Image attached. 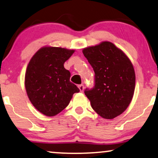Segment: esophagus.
<instances>
[{
    "label": "esophagus",
    "mask_w": 158,
    "mask_h": 158,
    "mask_svg": "<svg viewBox=\"0 0 158 158\" xmlns=\"http://www.w3.org/2000/svg\"><path fill=\"white\" fill-rule=\"evenodd\" d=\"M78 88H79L80 91H81V92H83L84 88H85V87H84V85H83V84H81V85H78Z\"/></svg>",
    "instance_id": "34e87169"
}]
</instances>
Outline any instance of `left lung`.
<instances>
[{"instance_id": "left-lung-1", "label": "left lung", "mask_w": 158, "mask_h": 158, "mask_svg": "<svg viewBox=\"0 0 158 158\" xmlns=\"http://www.w3.org/2000/svg\"><path fill=\"white\" fill-rule=\"evenodd\" d=\"M83 53L95 73V85L85 94L95 111L111 119L129 106L135 88V73L128 57L113 43L86 47Z\"/></svg>"}]
</instances>
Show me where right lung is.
Segmentation results:
<instances>
[{"label": "right lung", "instance_id": "add662e5", "mask_svg": "<svg viewBox=\"0 0 158 158\" xmlns=\"http://www.w3.org/2000/svg\"><path fill=\"white\" fill-rule=\"evenodd\" d=\"M75 50L44 47L30 60L25 74V88L30 101L47 116L57 115L65 109L79 88L70 81V73L64 62Z\"/></svg>", "mask_w": 158, "mask_h": 158}]
</instances>
